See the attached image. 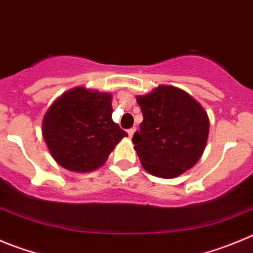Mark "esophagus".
I'll use <instances>...</instances> for the list:
<instances>
[{
  "instance_id": "1",
  "label": "esophagus",
  "mask_w": 253,
  "mask_h": 253,
  "mask_svg": "<svg viewBox=\"0 0 253 253\" xmlns=\"http://www.w3.org/2000/svg\"><path fill=\"white\" fill-rule=\"evenodd\" d=\"M135 130H136L135 128H131V129H129V130H128V135L130 136V138H131V136L134 135V133H135Z\"/></svg>"
}]
</instances>
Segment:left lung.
<instances>
[{
    "mask_svg": "<svg viewBox=\"0 0 253 253\" xmlns=\"http://www.w3.org/2000/svg\"><path fill=\"white\" fill-rule=\"evenodd\" d=\"M136 102L144 119L133 144L144 169L163 179L191 169L205 150L210 129L200 103L172 85H159Z\"/></svg>",
    "mask_w": 253,
    "mask_h": 253,
    "instance_id": "1",
    "label": "left lung"
}]
</instances>
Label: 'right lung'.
<instances>
[{"instance_id":"obj_1","label":"right lung","mask_w":253,"mask_h":253,"mask_svg":"<svg viewBox=\"0 0 253 253\" xmlns=\"http://www.w3.org/2000/svg\"><path fill=\"white\" fill-rule=\"evenodd\" d=\"M110 93L77 86L48 108L42 134L50 155L64 169L89 172L103 167L126 131L112 119Z\"/></svg>"}]
</instances>
